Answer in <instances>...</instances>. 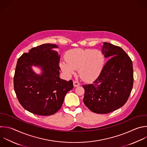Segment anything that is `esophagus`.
<instances>
[{
    "label": "esophagus",
    "instance_id": "obj_1",
    "mask_svg": "<svg viewBox=\"0 0 147 147\" xmlns=\"http://www.w3.org/2000/svg\"><path fill=\"white\" fill-rule=\"evenodd\" d=\"M73 84H74V86L75 87H77V86H78L80 85V82H78V81H73Z\"/></svg>",
    "mask_w": 147,
    "mask_h": 147
}]
</instances>
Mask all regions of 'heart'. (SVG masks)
<instances>
[{"label":"heart","instance_id":"obj_1","mask_svg":"<svg viewBox=\"0 0 147 147\" xmlns=\"http://www.w3.org/2000/svg\"><path fill=\"white\" fill-rule=\"evenodd\" d=\"M65 60L60 63L63 72L69 76L78 69L80 77L85 81H93L98 77L105 63L103 53L92 49H73L66 53Z\"/></svg>","mask_w":147,"mask_h":147}]
</instances>
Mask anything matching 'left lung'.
<instances>
[{
	"mask_svg": "<svg viewBox=\"0 0 147 147\" xmlns=\"http://www.w3.org/2000/svg\"><path fill=\"white\" fill-rule=\"evenodd\" d=\"M103 54L109 60L92 84L82 85L83 102L92 112L107 114L122 107L133 85V63L120 47L105 42Z\"/></svg>",
	"mask_w": 147,
	"mask_h": 147,
	"instance_id": "obj_1",
	"label": "left lung"
}]
</instances>
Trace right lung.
Wrapping results in <instances>:
<instances>
[{
    "mask_svg": "<svg viewBox=\"0 0 147 147\" xmlns=\"http://www.w3.org/2000/svg\"><path fill=\"white\" fill-rule=\"evenodd\" d=\"M52 44L33 47L18 59L14 76V88L21 106L33 114L48 116L62 107L66 94L73 88L71 80L59 77L60 55ZM32 65L40 66L41 75H37Z\"/></svg>",
    "mask_w": 147,
    "mask_h": 147,
    "instance_id": "right-lung-1",
    "label": "right lung"
}]
</instances>
